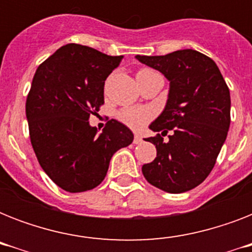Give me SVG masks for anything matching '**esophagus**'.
<instances>
[{"instance_id": "obj_1", "label": "esophagus", "mask_w": 252, "mask_h": 252, "mask_svg": "<svg viewBox=\"0 0 252 252\" xmlns=\"http://www.w3.org/2000/svg\"><path fill=\"white\" fill-rule=\"evenodd\" d=\"M133 142L134 144H140V142H142V137L140 136V134H136L133 138Z\"/></svg>"}]
</instances>
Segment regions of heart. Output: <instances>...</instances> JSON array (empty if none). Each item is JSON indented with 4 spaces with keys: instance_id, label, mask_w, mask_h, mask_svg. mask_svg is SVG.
I'll return each mask as SVG.
<instances>
[{
    "instance_id": "1",
    "label": "heart",
    "mask_w": 252,
    "mask_h": 252,
    "mask_svg": "<svg viewBox=\"0 0 252 252\" xmlns=\"http://www.w3.org/2000/svg\"><path fill=\"white\" fill-rule=\"evenodd\" d=\"M153 72L154 70H150V69H140L137 76L138 74H148V73ZM150 116H152L150 111L144 108V107H126L122 111H119L118 114L119 120L124 123L129 128H132V129H141L142 126L149 122Z\"/></svg>"
}]
</instances>
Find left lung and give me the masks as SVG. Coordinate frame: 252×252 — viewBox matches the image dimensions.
Instances as JSON below:
<instances>
[{
	"label": "left lung",
	"instance_id": "1",
	"mask_svg": "<svg viewBox=\"0 0 252 252\" xmlns=\"http://www.w3.org/2000/svg\"><path fill=\"white\" fill-rule=\"evenodd\" d=\"M170 81L162 114L149 126L157 149L153 162L142 166L145 179L168 193H182L209 175L230 126V91L211 57L193 49L165 56H136ZM173 134L165 143L163 136Z\"/></svg>",
	"mask_w": 252,
	"mask_h": 252
}]
</instances>
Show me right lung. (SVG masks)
<instances>
[{
    "instance_id": "1",
    "label": "right lung",
    "mask_w": 252,
    "mask_h": 252,
    "mask_svg": "<svg viewBox=\"0 0 252 252\" xmlns=\"http://www.w3.org/2000/svg\"><path fill=\"white\" fill-rule=\"evenodd\" d=\"M122 60L72 43L35 72L26 100L30 138L41 168L65 191L99 186L112 156L133 141L132 130L115 119L102 133L89 123L104 103V81Z\"/></svg>"
}]
</instances>
